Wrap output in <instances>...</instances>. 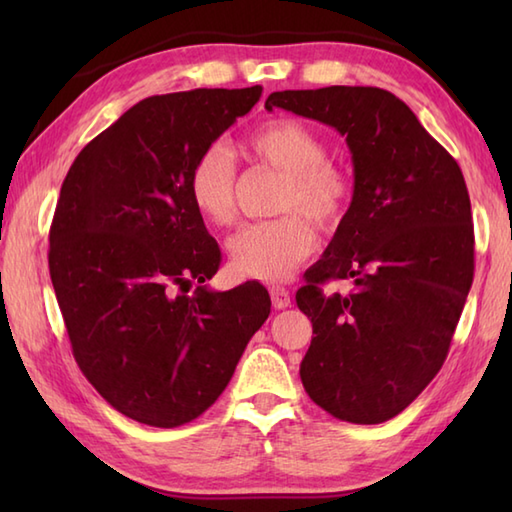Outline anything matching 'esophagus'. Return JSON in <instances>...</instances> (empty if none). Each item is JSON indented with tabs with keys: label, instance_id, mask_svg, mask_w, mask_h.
<instances>
[{
	"label": "esophagus",
	"instance_id": "1",
	"mask_svg": "<svg viewBox=\"0 0 512 512\" xmlns=\"http://www.w3.org/2000/svg\"><path fill=\"white\" fill-rule=\"evenodd\" d=\"M270 299H273V306L277 310H284L290 306V290L284 286H273L270 288Z\"/></svg>",
	"mask_w": 512,
	"mask_h": 512
}]
</instances>
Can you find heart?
Segmentation results:
<instances>
[{"label":"heart","instance_id":"1","mask_svg":"<svg viewBox=\"0 0 512 512\" xmlns=\"http://www.w3.org/2000/svg\"><path fill=\"white\" fill-rule=\"evenodd\" d=\"M244 149L259 165L281 173L275 200L281 215L248 224L228 239L231 266L248 279L284 281L317 246V235L302 215L325 231L334 228L350 206L352 176L325 158L321 136L295 118L262 123L246 138ZM187 189L206 222L231 224L237 211V169L231 151L220 143L202 149L191 165Z\"/></svg>","mask_w":512,"mask_h":512}]
</instances>
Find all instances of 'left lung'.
<instances>
[{"label":"left lung","mask_w":512,"mask_h":512,"mask_svg":"<svg viewBox=\"0 0 512 512\" xmlns=\"http://www.w3.org/2000/svg\"><path fill=\"white\" fill-rule=\"evenodd\" d=\"M275 107L334 127L354 162L350 209L297 290L314 334L301 383L334 418L385 422L440 372L473 284L462 169L387 90H284L266 99ZM336 278L355 290L325 293Z\"/></svg>","instance_id":"left-lung-1"}]
</instances>
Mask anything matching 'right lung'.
<instances>
[{
	"instance_id": "obj_1",
	"label": "right lung",
	"mask_w": 512,
	"mask_h": 512,
	"mask_svg": "<svg viewBox=\"0 0 512 512\" xmlns=\"http://www.w3.org/2000/svg\"><path fill=\"white\" fill-rule=\"evenodd\" d=\"M259 96V85L149 96L63 180L48 266L72 354L116 411L149 427L202 416L270 314L257 281L202 286L222 253L187 189L193 160Z\"/></svg>"
}]
</instances>
